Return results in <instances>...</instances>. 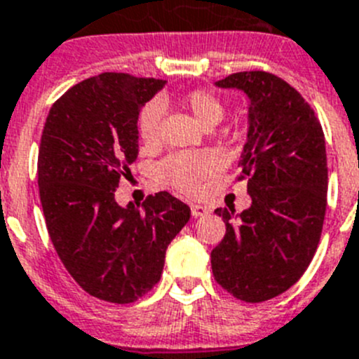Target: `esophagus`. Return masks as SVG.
<instances>
[{"instance_id":"obj_1","label":"esophagus","mask_w":359,"mask_h":359,"mask_svg":"<svg viewBox=\"0 0 359 359\" xmlns=\"http://www.w3.org/2000/svg\"><path fill=\"white\" fill-rule=\"evenodd\" d=\"M190 211H192V217L197 218V217H203V215H206L208 208L203 206V204H192V206H190Z\"/></svg>"}]
</instances>
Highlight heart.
<instances>
[{"label":"heart","instance_id":"obj_1","mask_svg":"<svg viewBox=\"0 0 359 359\" xmlns=\"http://www.w3.org/2000/svg\"><path fill=\"white\" fill-rule=\"evenodd\" d=\"M182 105L204 128L218 125L225 114L224 102L208 90H194L182 98ZM163 107L160 102H149L142 107L137 119V130L144 146L153 148L160 141ZM217 170V158L211 153H172L156 167V176L165 185L182 192L194 194L201 183Z\"/></svg>","mask_w":359,"mask_h":359}]
</instances>
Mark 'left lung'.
Wrapping results in <instances>:
<instances>
[{
  "label": "left lung",
  "instance_id": "1",
  "mask_svg": "<svg viewBox=\"0 0 359 359\" xmlns=\"http://www.w3.org/2000/svg\"><path fill=\"white\" fill-rule=\"evenodd\" d=\"M215 84L250 100L238 180H248L252 206L240 215L234 206L215 210L225 236L211 252V269L234 298L261 303L292 287L316 254L326 215V142L309 102L276 75L238 72Z\"/></svg>",
  "mask_w": 359,
  "mask_h": 359
}]
</instances>
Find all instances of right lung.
Returning a JSON list of instances; mask_svg holds the SVG:
<instances>
[{
    "instance_id": "1",
    "label": "right lung",
    "mask_w": 359,
    "mask_h": 359,
    "mask_svg": "<svg viewBox=\"0 0 359 359\" xmlns=\"http://www.w3.org/2000/svg\"><path fill=\"white\" fill-rule=\"evenodd\" d=\"M165 81L95 75L50 107L39 149V190L50 241L72 278L98 299L137 302L160 280L170 241L190 208L169 192L142 208L114 199L139 153L142 105Z\"/></svg>"
}]
</instances>
